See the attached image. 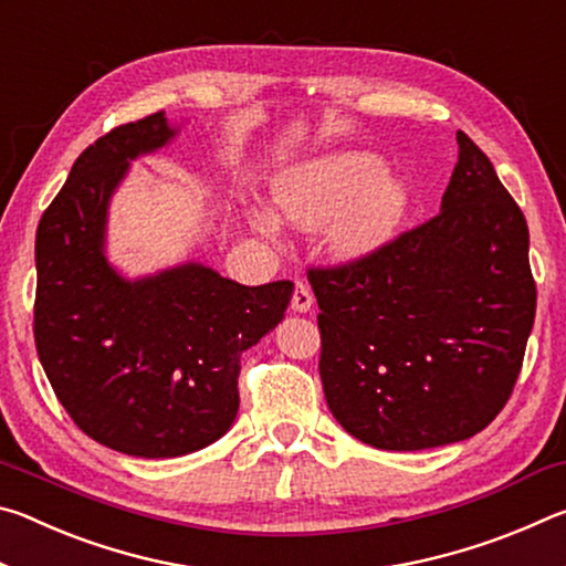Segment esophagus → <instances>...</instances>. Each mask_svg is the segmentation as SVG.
I'll return each instance as SVG.
<instances>
[{
  "label": "esophagus",
  "mask_w": 566,
  "mask_h": 566,
  "mask_svg": "<svg viewBox=\"0 0 566 566\" xmlns=\"http://www.w3.org/2000/svg\"><path fill=\"white\" fill-rule=\"evenodd\" d=\"M312 302H314V296H312L310 284L296 282L294 284V294H292V310L294 312H310L312 310Z\"/></svg>",
  "instance_id": "esophagus-1"
}]
</instances>
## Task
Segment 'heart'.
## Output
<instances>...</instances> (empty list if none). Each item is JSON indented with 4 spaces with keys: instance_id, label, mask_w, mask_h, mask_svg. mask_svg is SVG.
I'll use <instances>...</instances> for the list:
<instances>
[{
    "instance_id": "1",
    "label": "heart",
    "mask_w": 566,
    "mask_h": 566,
    "mask_svg": "<svg viewBox=\"0 0 566 566\" xmlns=\"http://www.w3.org/2000/svg\"><path fill=\"white\" fill-rule=\"evenodd\" d=\"M274 205L296 227H322L342 213L332 244L344 256H361L405 219L409 189L371 151H342L284 175L274 185ZM260 224L270 227L266 219Z\"/></svg>"
}]
</instances>
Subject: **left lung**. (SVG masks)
Instances as JSON below:
<instances>
[{
    "label": "left lung",
    "instance_id": "8db88e82",
    "mask_svg": "<svg viewBox=\"0 0 566 566\" xmlns=\"http://www.w3.org/2000/svg\"><path fill=\"white\" fill-rule=\"evenodd\" d=\"M442 212L357 260L310 266L319 377L359 442L417 452L474 437L504 409L536 312L530 229L464 132Z\"/></svg>",
    "mask_w": 566,
    "mask_h": 566
}]
</instances>
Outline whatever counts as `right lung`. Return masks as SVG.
Here are the masks:
<instances>
[{
  "label": "right lung",
  "mask_w": 566,
  "mask_h": 566,
  "mask_svg": "<svg viewBox=\"0 0 566 566\" xmlns=\"http://www.w3.org/2000/svg\"><path fill=\"white\" fill-rule=\"evenodd\" d=\"M175 137L165 112L76 157L36 227L34 344L66 415L114 452L165 459L217 442L239 409V357L284 319L290 280L244 286L202 264L127 282L104 222L129 159Z\"/></svg>",
  "instance_id": "right-lung-1"
}]
</instances>
